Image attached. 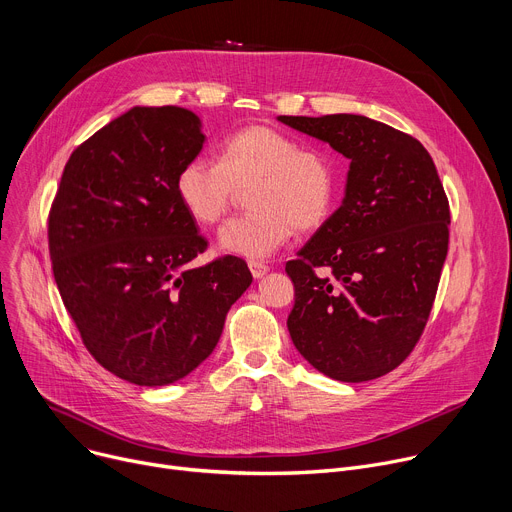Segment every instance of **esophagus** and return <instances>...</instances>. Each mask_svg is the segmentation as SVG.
I'll return each instance as SVG.
<instances>
[{"mask_svg":"<svg viewBox=\"0 0 512 512\" xmlns=\"http://www.w3.org/2000/svg\"><path fill=\"white\" fill-rule=\"evenodd\" d=\"M248 266H250V272H252V277H254V279H262L264 274L268 272V266H266L264 262H256V260H252V262H248Z\"/></svg>","mask_w":512,"mask_h":512,"instance_id":"34e87169","label":"esophagus"}]
</instances>
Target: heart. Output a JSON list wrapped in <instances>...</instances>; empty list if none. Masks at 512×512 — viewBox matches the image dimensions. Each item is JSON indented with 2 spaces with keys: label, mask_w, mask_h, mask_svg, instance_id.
I'll return each instance as SVG.
<instances>
[{
  "label": "heart",
  "mask_w": 512,
  "mask_h": 512,
  "mask_svg": "<svg viewBox=\"0 0 512 512\" xmlns=\"http://www.w3.org/2000/svg\"><path fill=\"white\" fill-rule=\"evenodd\" d=\"M248 191L250 213L219 231V246L246 258H268L297 231L324 225L336 199L332 157L268 125H250L229 135L219 164L194 157L176 176L184 211L201 225H217L240 190Z\"/></svg>",
  "instance_id": "heart-1"
}]
</instances>
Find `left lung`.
Returning a JSON list of instances; mask_svg holds the SVG:
<instances>
[{
	"label": "left lung",
	"mask_w": 512,
	"mask_h": 512,
	"mask_svg": "<svg viewBox=\"0 0 512 512\" xmlns=\"http://www.w3.org/2000/svg\"><path fill=\"white\" fill-rule=\"evenodd\" d=\"M279 121L350 160L342 205L285 266L291 340L332 379H377L420 340L441 281L451 215L435 162L412 135L361 114Z\"/></svg>",
	"instance_id": "1"
}]
</instances>
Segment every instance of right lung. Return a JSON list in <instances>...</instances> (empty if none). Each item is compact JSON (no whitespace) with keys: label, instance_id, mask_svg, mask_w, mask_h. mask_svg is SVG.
Wrapping results in <instances>:
<instances>
[{"label":"right lung","instance_id":"obj_1","mask_svg":"<svg viewBox=\"0 0 512 512\" xmlns=\"http://www.w3.org/2000/svg\"><path fill=\"white\" fill-rule=\"evenodd\" d=\"M201 119L180 106H135L65 164L49 213L55 283L90 355L135 385H168L219 342L250 287L238 256L190 268L207 250L176 194L201 153Z\"/></svg>","mask_w":512,"mask_h":512}]
</instances>
